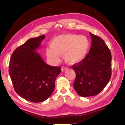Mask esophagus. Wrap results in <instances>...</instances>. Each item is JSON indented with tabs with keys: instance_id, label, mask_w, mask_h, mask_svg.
<instances>
[{
	"instance_id": "34e87169",
	"label": "esophagus",
	"mask_w": 125,
	"mask_h": 125,
	"mask_svg": "<svg viewBox=\"0 0 125 125\" xmlns=\"http://www.w3.org/2000/svg\"><path fill=\"white\" fill-rule=\"evenodd\" d=\"M66 69H67L66 67H62V68H61V71L64 72L65 70H66Z\"/></svg>"
}]
</instances>
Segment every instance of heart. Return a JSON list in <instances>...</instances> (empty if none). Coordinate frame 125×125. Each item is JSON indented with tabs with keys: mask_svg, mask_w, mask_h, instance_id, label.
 Returning a JSON list of instances; mask_svg holds the SVG:
<instances>
[{
	"mask_svg": "<svg viewBox=\"0 0 125 125\" xmlns=\"http://www.w3.org/2000/svg\"><path fill=\"white\" fill-rule=\"evenodd\" d=\"M89 41L86 36L74 34H60L55 37L50 42L51 49L46 54L52 64L58 63L59 56H64L65 62L74 65L85 58L89 48Z\"/></svg>",
	"mask_w": 125,
	"mask_h": 125,
	"instance_id": "obj_1",
	"label": "heart"
}]
</instances>
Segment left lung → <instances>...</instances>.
<instances>
[{"instance_id": "1", "label": "left lung", "mask_w": 125, "mask_h": 125, "mask_svg": "<svg viewBox=\"0 0 125 125\" xmlns=\"http://www.w3.org/2000/svg\"><path fill=\"white\" fill-rule=\"evenodd\" d=\"M92 44L89 53L73 65L76 73L73 87L78 95L88 97L103 90L111 78V54L104 41L89 32Z\"/></svg>"}]
</instances>
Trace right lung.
Returning a JSON list of instances; mask_svg holds the SVG:
<instances>
[{
  "label": "right lung",
  "mask_w": 125,
  "mask_h": 125,
  "mask_svg": "<svg viewBox=\"0 0 125 125\" xmlns=\"http://www.w3.org/2000/svg\"><path fill=\"white\" fill-rule=\"evenodd\" d=\"M45 34L30 38L14 50L10 60L9 75L14 89L22 98L33 103L45 101L53 92L60 67L44 61L36 50Z\"/></svg>",
  "instance_id": "1"
}]
</instances>
